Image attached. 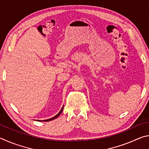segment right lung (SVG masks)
I'll return each mask as SVG.
<instances>
[{
    "mask_svg": "<svg viewBox=\"0 0 149 149\" xmlns=\"http://www.w3.org/2000/svg\"><path fill=\"white\" fill-rule=\"evenodd\" d=\"M63 109H64V106H63L62 108V109L60 110V111L58 112V114H57L56 116H55L52 117V118H50V119H47V120H37V121H39V122H49V121H51V120H52L56 119V118L58 117L59 116H60V114H61L62 112V110H63Z\"/></svg>",
    "mask_w": 149,
    "mask_h": 149,
    "instance_id": "right-lung-1",
    "label": "right lung"
}]
</instances>
